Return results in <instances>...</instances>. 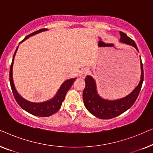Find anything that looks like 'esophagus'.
I'll return each mask as SVG.
<instances>
[{"mask_svg":"<svg viewBox=\"0 0 153 153\" xmlns=\"http://www.w3.org/2000/svg\"><path fill=\"white\" fill-rule=\"evenodd\" d=\"M88 70L87 68H83L80 72V76L83 79L85 78V77L86 76V75L88 74Z\"/></svg>","mask_w":153,"mask_h":153,"instance_id":"1","label":"esophagus"}]
</instances>
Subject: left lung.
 Returning <instances> with one entry per match:
<instances>
[{
  "mask_svg": "<svg viewBox=\"0 0 153 153\" xmlns=\"http://www.w3.org/2000/svg\"><path fill=\"white\" fill-rule=\"evenodd\" d=\"M120 42L131 46L139 51L134 41L121 31H120ZM140 62H141L140 65H141V80L139 84L129 95L120 99L110 100L100 97L97 93L95 79L91 76L88 75L85 79V86L83 91V100L87 110L97 118L104 119V120L114 118L128 110L137 99L143 81V69L141 56H140Z\"/></svg>",
  "mask_w": 153,
  "mask_h": 153,
  "instance_id": "left-lung-1",
  "label": "left lung"
}]
</instances>
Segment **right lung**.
<instances>
[{"instance_id": "obj_1", "label": "right lung", "mask_w": 153, "mask_h": 153, "mask_svg": "<svg viewBox=\"0 0 153 153\" xmlns=\"http://www.w3.org/2000/svg\"><path fill=\"white\" fill-rule=\"evenodd\" d=\"M47 30H48V29L43 28L35 31V32L31 33V34L28 35V36H26L20 43L23 42L26 40V39L33 36V35L38 34L39 33ZM18 47L19 46L16 47V51L14 53V56L13 58H12L11 67H10V82L14 97L15 98L16 101L18 103L19 105L23 109L26 111L28 112L29 114L39 117H48L51 116V115H53L55 114V113L57 112L60 109V108L61 107L62 103V102L64 101L67 92H68V90L70 88L72 83H74V81L76 80V78L70 79L66 80L65 81H64V82L62 83V85H60V88L58 89V91H57V93H56L55 96H54L53 98H51V100H47V101L43 102H32L28 101V100L24 99V97H22V96L19 95V93L16 90V88L14 86V84L13 76H12V68H13L14 57H15L16 53L18 50Z\"/></svg>"}]
</instances>
